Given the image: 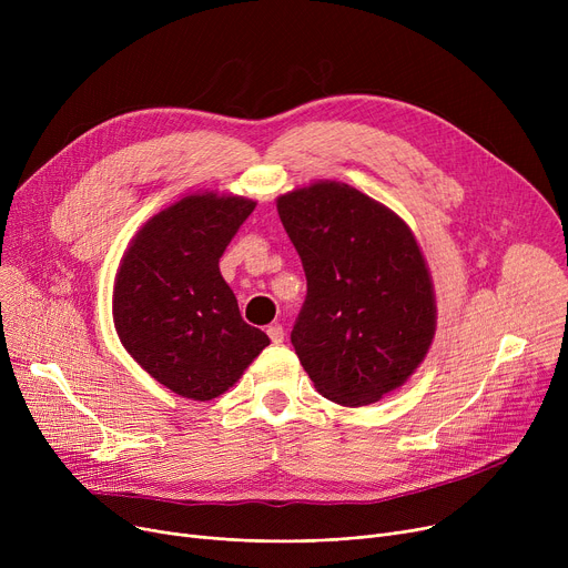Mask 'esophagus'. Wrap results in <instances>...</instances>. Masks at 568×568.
Returning a JSON list of instances; mask_svg holds the SVG:
<instances>
[{"mask_svg": "<svg viewBox=\"0 0 568 568\" xmlns=\"http://www.w3.org/2000/svg\"><path fill=\"white\" fill-rule=\"evenodd\" d=\"M266 336L272 338V343H283V338H285V332H283V326L281 324H268L266 326Z\"/></svg>", "mask_w": 568, "mask_h": 568, "instance_id": "obj_1", "label": "esophagus"}]
</instances>
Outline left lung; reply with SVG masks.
<instances>
[{
  "label": "left lung",
  "mask_w": 568,
  "mask_h": 568,
  "mask_svg": "<svg viewBox=\"0 0 568 568\" xmlns=\"http://www.w3.org/2000/svg\"><path fill=\"white\" fill-rule=\"evenodd\" d=\"M276 206L308 281L296 356L324 398L377 403L435 338V290L416 236L389 206L329 179L278 195Z\"/></svg>",
  "instance_id": "1"
}]
</instances>
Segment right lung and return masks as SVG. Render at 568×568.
I'll list each match as a JSON object with an SVG mask.
<instances>
[{
    "mask_svg": "<svg viewBox=\"0 0 568 568\" xmlns=\"http://www.w3.org/2000/svg\"><path fill=\"white\" fill-rule=\"evenodd\" d=\"M255 200L191 193L149 219L119 260L112 320L133 359L176 396L212 400L268 336L246 324L219 260Z\"/></svg>",
    "mask_w": 568,
    "mask_h": 568,
    "instance_id": "right-lung-1",
    "label": "right lung"
}]
</instances>
